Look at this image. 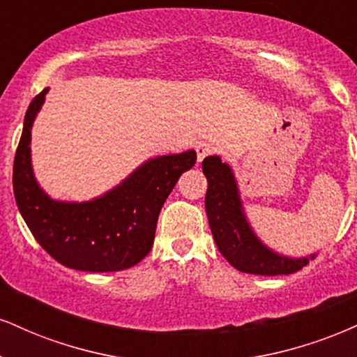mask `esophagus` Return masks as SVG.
<instances>
[{
    "label": "esophagus",
    "instance_id": "esophagus-1",
    "mask_svg": "<svg viewBox=\"0 0 357 357\" xmlns=\"http://www.w3.org/2000/svg\"><path fill=\"white\" fill-rule=\"evenodd\" d=\"M218 151L216 144L213 143H199L196 146V154H197V161H203L206 156H209V154H214Z\"/></svg>",
    "mask_w": 357,
    "mask_h": 357
}]
</instances>
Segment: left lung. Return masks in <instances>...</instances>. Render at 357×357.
Masks as SVG:
<instances>
[{"label":"left lung","mask_w":357,"mask_h":357,"mask_svg":"<svg viewBox=\"0 0 357 357\" xmlns=\"http://www.w3.org/2000/svg\"><path fill=\"white\" fill-rule=\"evenodd\" d=\"M203 173L208 179L204 206L213 238L221 255L238 271L261 276L293 274L303 269L309 259L316 256H281L257 239L243 211L233 171L221 161V158H204Z\"/></svg>","instance_id":"1"}]
</instances>
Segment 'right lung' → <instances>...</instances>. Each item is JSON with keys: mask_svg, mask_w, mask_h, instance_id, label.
<instances>
[{"mask_svg": "<svg viewBox=\"0 0 357 357\" xmlns=\"http://www.w3.org/2000/svg\"><path fill=\"white\" fill-rule=\"evenodd\" d=\"M48 88L29 102L13 165L18 209L53 259L78 271H121L151 251L156 222L179 176L196 162V151L167 154L141 165L124 181L84 203L54 201L36 183L31 167V126Z\"/></svg>", "mask_w": 357, "mask_h": 357, "instance_id": "obj_1", "label": "right lung"}]
</instances>
